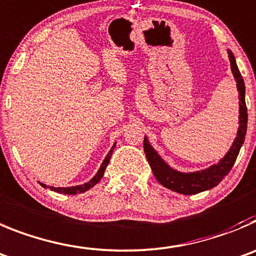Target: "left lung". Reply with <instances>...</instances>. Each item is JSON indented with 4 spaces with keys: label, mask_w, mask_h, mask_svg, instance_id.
Listing matches in <instances>:
<instances>
[{
    "label": "left lung",
    "mask_w": 256,
    "mask_h": 256,
    "mask_svg": "<svg viewBox=\"0 0 256 256\" xmlns=\"http://www.w3.org/2000/svg\"><path fill=\"white\" fill-rule=\"evenodd\" d=\"M228 56L230 62H231L232 74H234L236 84H238V100H240V118H238L240 119V122H238L240 126H238V137L234 140V144L230 148V151L227 152L226 156L217 165H213L210 168H206V170L198 171V172H190V174L179 172V171H175L171 168H168L164 162L162 158L157 154V152L148 144L147 137H144V154H146L147 161H148L150 166H151L154 178L164 186L176 192V193L190 196V194H196L200 193V192L208 190V189L214 188L216 185H218L224 179V176H227V174L231 171L232 166H234L236 158H238V154L240 152L244 140H245L246 128H248V108H246L245 102V84H244L242 76H241L238 66H236L235 57H234L231 52H230Z\"/></svg>",
    "instance_id": "1"
}]
</instances>
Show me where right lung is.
Returning <instances> with one entry per match:
<instances>
[{"label":"right lung","mask_w":256,"mask_h":256,"mask_svg":"<svg viewBox=\"0 0 256 256\" xmlns=\"http://www.w3.org/2000/svg\"><path fill=\"white\" fill-rule=\"evenodd\" d=\"M114 147H116V144L112 146V148H114ZM112 148L110 150V152H109V154H108V156L105 157L104 162H102V166H100L99 171H98V174H96L95 176H94L92 179L90 180V182H86V184H84V185H78V186H71V188H54V186H50L52 190L57 192V193H63V194H78V193H84V192L88 190V189H90V188H92L94 185L96 184V182H99L100 179H102V175H104L105 168H106L108 164H109V161H110V157H112ZM40 185H42V186H44V188L46 186V185L42 184V182H40Z\"/></svg>","instance_id":"1"}]
</instances>
